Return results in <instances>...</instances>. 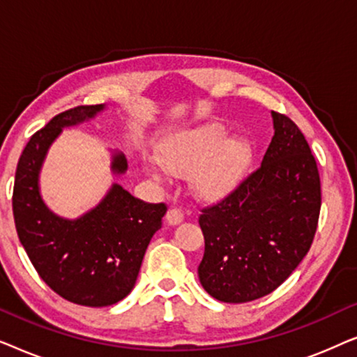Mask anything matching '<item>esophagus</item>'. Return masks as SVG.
<instances>
[{"instance_id":"1","label":"esophagus","mask_w":357,"mask_h":357,"mask_svg":"<svg viewBox=\"0 0 357 357\" xmlns=\"http://www.w3.org/2000/svg\"><path fill=\"white\" fill-rule=\"evenodd\" d=\"M165 221H167L170 226H177V224H180L183 221V213L182 209L178 208H170L167 214H165Z\"/></svg>"}]
</instances>
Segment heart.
I'll list each match as a JSON object with an SVG mask.
<instances>
[{"label": "heart", "instance_id": "heart-1", "mask_svg": "<svg viewBox=\"0 0 357 357\" xmlns=\"http://www.w3.org/2000/svg\"><path fill=\"white\" fill-rule=\"evenodd\" d=\"M160 167L183 177L190 172V187L204 199H221L237 190L253 162V148L242 136H227L219 123L199 125L169 136L158 149ZM160 178V170L151 167Z\"/></svg>", "mask_w": 357, "mask_h": 357}]
</instances>
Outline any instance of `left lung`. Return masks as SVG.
<instances>
[{
  "mask_svg": "<svg viewBox=\"0 0 357 357\" xmlns=\"http://www.w3.org/2000/svg\"><path fill=\"white\" fill-rule=\"evenodd\" d=\"M271 143L257 172L203 209L199 282L214 299L242 304L270 294L304 260L319 222L315 158L286 115L271 112Z\"/></svg>",
  "mask_w": 357,
  "mask_h": 357,
  "instance_id": "8db88e82",
  "label": "left lung"
}]
</instances>
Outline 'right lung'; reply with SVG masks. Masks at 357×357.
<instances>
[{"label":"right lung","mask_w":357,"mask_h":357,"mask_svg":"<svg viewBox=\"0 0 357 357\" xmlns=\"http://www.w3.org/2000/svg\"><path fill=\"white\" fill-rule=\"evenodd\" d=\"M105 105H81L53 116L19 158L13 213L16 231L33 268L56 294L87 307H107L135 287L151 238L162 226L164 203H144L120 183H112L99 204L76 219L53 213L40 193V170L48 149L61 135L96 119ZM115 177L128 162L112 153Z\"/></svg>","instance_id":"1"}]
</instances>
